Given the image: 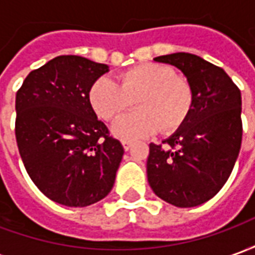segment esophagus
Segmentation results:
<instances>
[{
	"label": "esophagus",
	"instance_id": "obj_1",
	"mask_svg": "<svg viewBox=\"0 0 255 255\" xmlns=\"http://www.w3.org/2000/svg\"><path fill=\"white\" fill-rule=\"evenodd\" d=\"M122 144H123V147H124V150L127 151V150H129V147L132 146V142H131V140H123Z\"/></svg>",
	"mask_w": 255,
	"mask_h": 255
}]
</instances>
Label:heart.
I'll list each match as a JSON object with an SVG mask.
<instances>
[{
  "instance_id": "obj_1",
  "label": "heart",
  "mask_w": 255,
  "mask_h": 255,
  "mask_svg": "<svg viewBox=\"0 0 255 255\" xmlns=\"http://www.w3.org/2000/svg\"><path fill=\"white\" fill-rule=\"evenodd\" d=\"M90 104L104 120H113L138 100L139 111L120 117L112 126L117 138H147L161 128L164 133L177 131L194 106V90L173 68L147 63L128 69L120 83L109 76L95 80L89 91Z\"/></svg>"
}]
</instances>
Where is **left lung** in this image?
Listing matches in <instances>:
<instances>
[{"label": "left lung", "mask_w": 255, "mask_h": 255, "mask_svg": "<svg viewBox=\"0 0 255 255\" xmlns=\"http://www.w3.org/2000/svg\"><path fill=\"white\" fill-rule=\"evenodd\" d=\"M180 69L194 90L190 116L162 144L150 143L147 180L162 201L194 208L228 180L242 143L241 90L223 68L190 53L155 57Z\"/></svg>", "instance_id": "left-lung-1"}]
</instances>
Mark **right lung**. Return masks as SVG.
I'll return each mask as SVG.
<instances>
[{
    "label": "right lung",
    "mask_w": 255,
    "mask_h": 255,
    "mask_svg": "<svg viewBox=\"0 0 255 255\" xmlns=\"http://www.w3.org/2000/svg\"><path fill=\"white\" fill-rule=\"evenodd\" d=\"M109 71L58 56L31 71L16 94V142L25 171L49 199L84 208L111 192L124 149L97 119L89 91Z\"/></svg>",
    "instance_id": "add662e5"
}]
</instances>
